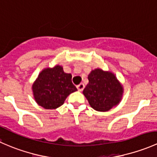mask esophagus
I'll return each instance as SVG.
<instances>
[{
	"label": "esophagus",
	"instance_id": "1",
	"mask_svg": "<svg viewBox=\"0 0 157 157\" xmlns=\"http://www.w3.org/2000/svg\"><path fill=\"white\" fill-rule=\"evenodd\" d=\"M84 87H85V86L83 83H80V84L77 85V90H78V91H80V92L83 91V90L84 89Z\"/></svg>",
	"mask_w": 157,
	"mask_h": 157
}]
</instances>
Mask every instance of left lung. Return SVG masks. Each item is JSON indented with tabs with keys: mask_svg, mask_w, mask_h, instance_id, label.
<instances>
[{
	"mask_svg": "<svg viewBox=\"0 0 157 157\" xmlns=\"http://www.w3.org/2000/svg\"><path fill=\"white\" fill-rule=\"evenodd\" d=\"M88 80L83 93L93 109L107 112L119 104L124 90L113 73L95 69L88 75Z\"/></svg>",
	"mask_w": 157,
	"mask_h": 157,
	"instance_id": "left-lung-1",
	"label": "left lung"
}]
</instances>
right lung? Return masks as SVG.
<instances>
[{"label":"right lung","mask_w":157,"mask_h":157,"mask_svg":"<svg viewBox=\"0 0 157 157\" xmlns=\"http://www.w3.org/2000/svg\"><path fill=\"white\" fill-rule=\"evenodd\" d=\"M71 78L72 75L64 73L60 65L42 70L32 86L38 105L45 109H55L62 105L66 98L77 90Z\"/></svg>","instance_id":"1"}]
</instances>
